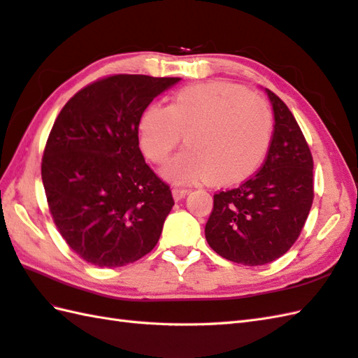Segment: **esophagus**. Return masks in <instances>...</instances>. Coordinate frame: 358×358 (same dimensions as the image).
<instances>
[{"label": "esophagus", "mask_w": 358, "mask_h": 358, "mask_svg": "<svg viewBox=\"0 0 358 358\" xmlns=\"http://www.w3.org/2000/svg\"><path fill=\"white\" fill-rule=\"evenodd\" d=\"M189 192H191V189H186V187H173V189H172L173 200H175V201L183 200L185 196H186Z\"/></svg>", "instance_id": "obj_1"}]
</instances>
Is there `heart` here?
I'll list each match as a JSON object with an SVG mask.
<instances>
[{
  "mask_svg": "<svg viewBox=\"0 0 358 358\" xmlns=\"http://www.w3.org/2000/svg\"><path fill=\"white\" fill-rule=\"evenodd\" d=\"M273 117L266 98L229 81L187 86L169 106L154 103L140 118V143L154 163H164L183 140L187 149L164 166L172 183L209 178L231 185L252 173L268 154Z\"/></svg>",
  "mask_w": 358,
  "mask_h": 358,
  "instance_id": "obj_1",
  "label": "heart"
}]
</instances>
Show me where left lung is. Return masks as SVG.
Listing matches in <instances>:
<instances>
[{"mask_svg": "<svg viewBox=\"0 0 358 358\" xmlns=\"http://www.w3.org/2000/svg\"><path fill=\"white\" fill-rule=\"evenodd\" d=\"M273 134L263 166L237 187L214 195L204 235L218 255L260 266L285 255L299 238L314 200V159L292 112L266 89Z\"/></svg>", "mask_w": 358, "mask_h": 358, "instance_id": "left-lung-1", "label": "left lung"}]
</instances>
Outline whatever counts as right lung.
<instances>
[{
	"label": "right lung",
	"instance_id": "add662e5",
	"mask_svg": "<svg viewBox=\"0 0 358 358\" xmlns=\"http://www.w3.org/2000/svg\"><path fill=\"white\" fill-rule=\"evenodd\" d=\"M180 78L110 75L78 90L52 126L41 178L57 229L83 260L118 268L158 243L169 185L138 148L144 109Z\"/></svg>",
	"mask_w": 358,
	"mask_h": 358
}]
</instances>
